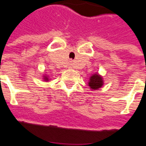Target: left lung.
Wrapping results in <instances>:
<instances>
[{
	"mask_svg": "<svg viewBox=\"0 0 146 146\" xmlns=\"http://www.w3.org/2000/svg\"><path fill=\"white\" fill-rule=\"evenodd\" d=\"M104 84V80L102 76L98 73L92 74L88 80V86L92 90H98L101 88Z\"/></svg>",
	"mask_w": 146,
	"mask_h": 146,
	"instance_id": "8db88e82",
	"label": "left lung"
}]
</instances>
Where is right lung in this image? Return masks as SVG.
<instances>
[{"label":"right lung","mask_w":146,"mask_h":146,"mask_svg":"<svg viewBox=\"0 0 146 146\" xmlns=\"http://www.w3.org/2000/svg\"><path fill=\"white\" fill-rule=\"evenodd\" d=\"M43 79H44V81H46V82L49 80L48 76H47V75H43Z\"/></svg>","instance_id":"1"}]
</instances>
